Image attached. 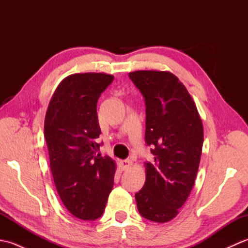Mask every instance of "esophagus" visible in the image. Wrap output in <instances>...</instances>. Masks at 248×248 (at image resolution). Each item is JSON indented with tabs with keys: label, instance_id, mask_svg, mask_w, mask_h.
Wrapping results in <instances>:
<instances>
[{
	"label": "esophagus",
	"instance_id": "obj_1",
	"mask_svg": "<svg viewBox=\"0 0 248 248\" xmlns=\"http://www.w3.org/2000/svg\"><path fill=\"white\" fill-rule=\"evenodd\" d=\"M132 165V162L130 160H124L120 162V166H121V170H127L128 168H130V166Z\"/></svg>",
	"mask_w": 248,
	"mask_h": 248
}]
</instances>
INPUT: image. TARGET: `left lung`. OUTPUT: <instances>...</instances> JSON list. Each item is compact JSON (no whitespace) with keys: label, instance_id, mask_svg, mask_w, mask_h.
Returning a JSON list of instances; mask_svg holds the SVG:
<instances>
[{"label":"left lung","instance_id":"1","mask_svg":"<svg viewBox=\"0 0 248 248\" xmlns=\"http://www.w3.org/2000/svg\"><path fill=\"white\" fill-rule=\"evenodd\" d=\"M146 104L145 141L155 160L145 162L146 182L135 194L141 217L170 222L191 193L202 156L203 128L191 94L168 71L129 73Z\"/></svg>","mask_w":248,"mask_h":248}]
</instances>
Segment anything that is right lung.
I'll return each mask as SVG.
<instances>
[{
	"mask_svg": "<svg viewBox=\"0 0 248 248\" xmlns=\"http://www.w3.org/2000/svg\"><path fill=\"white\" fill-rule=\"evenodd\" d=\"M114 77L76 73L61 82L45 119L52 176L68 211L83 220L103 214L114 186L116 165L101 156L97 102Z\"/></svg>",
	"mask_w": 248,
	"mask_h": 248,
	"instance_id": "right-lung-1",
	"label": "right lung"
}]
</instances>
